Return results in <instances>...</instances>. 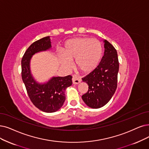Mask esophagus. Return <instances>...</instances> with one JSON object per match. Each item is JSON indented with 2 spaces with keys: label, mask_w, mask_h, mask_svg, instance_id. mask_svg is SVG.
I'll return each mask as SVG.
<instances>
[{
  "label": "esophagus",
  "mask_w": 149,
  "mask_h": 149,
  "mask_svg": "<svg viewBox=\"0 0 149 149\" xmlns=\"http://www.w3.org/2000/svg\"><path fill=\"white\" fill-rule=\"evenodd\" d=\"M72 82L74 84H78L81 82V79H79V78H77L76 76H74L72 78Z\"/></svg>",
  "instance_id": "obj_1"
}]
</instances>
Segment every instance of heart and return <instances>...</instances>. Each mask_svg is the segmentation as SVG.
Segmentation results:
<instances>
[{"label":"heart","instance_id":"heart-1","mask_svg":"<svg viewBox=\"0 0 149 149\" xmlns=\"http://www.w3.org/2000/svg\"><path fill=\"white\" fill-rule=\"evenodd\" d=\"M59 56L62 64L70 68L69 61H75L76 67L85 74L91 73L97 68L102 55V45L96 38L78 37L68 40Z\"/></svg>","mask_w":149,"mask_h":149}]
</instances>
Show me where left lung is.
<instances>
[{
  "mask_svg": "<svg viewBox=\"0 0 149 149\" xmlns=\"http://www.w3.org/2000/svg\"><path fill=\"white\" fill-rule=\"evenodd\" d=\"M104 52L102 61L91 73L82 78L88 86L87 92L82 96L84 103L92 108H100L108 103L117 87L119 68L117 52L109 41L104 40Z\"/></svg>",
  "mask_w": 149,
  "mask_h": 149,
  "instance_id": "1",
  "label": "left lung"
}]
</instances>
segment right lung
Here are the masks:
<instances>
[{"label":"right lung","mask_w":149,"mask_h":149,"mask_svg":"<svg viewBox=\"0 0 149 149\" xmlns=\"http://www.w3.org/2000/svg\"><path fill=\"white\" fill-rule=\"evenodd\" d=\"M51 47L49 37L35 41L25 52L21 61V76L29 97L38 109L45 112H54L62 106L65 100V92L72 84V76L52 77L45 84H40L32 76L30 61L33 55Z\"/></svg>","instance_id":"obj_1"}]
</instances>
